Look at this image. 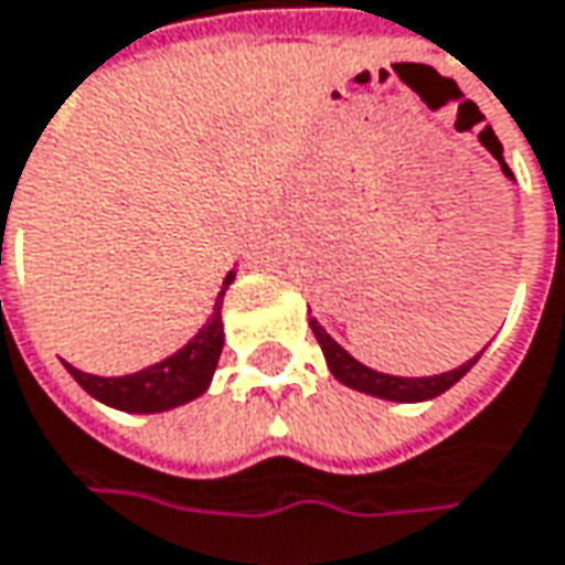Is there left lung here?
<instances>
[{"instance_id": "left-lung-1", "label": "left lung", "mask_w": 565, "mask_h": 565, "mask_svg": "<svg viewBox=\"0 0 565 565\" xmlns=\"http://www.w3.org/2000/svg\"><path fill=\"white\" fill-rule=\"evenodd\" d=\"M311 330H315L317 342H320V349H323V359H327L330 374H333L339 383H345V386H352V390H359V393H367V396H377V399L386 402L434 399V396L446 393L449 386H456V383L475 367V361L481 359V352H478L475 359L466 361V364H459L456 371L434 374V377H396V374H380L374 367L361 364L359 359H352V355L339 345L337 339L330 337V333L317 323V317H311Z\"/></svg>"}]
</instances>
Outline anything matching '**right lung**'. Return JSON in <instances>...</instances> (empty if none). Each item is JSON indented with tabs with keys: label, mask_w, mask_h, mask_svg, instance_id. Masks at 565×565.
Segmentation results:
<instances>
[{
	"label": "right lung",
	"mask_w": 565,
	"mask_h": 565,
	"mask_svg": "<svg viewBox=\"0 0 565 565\" xmlns=\"http://www.w3.org/2000/svg\"><path fill=\"white\" fill-rule=\"evenodd\" d=\"M235 270L226 273L223 289L216 295L213 315L206 317V323L194 333V339H188L179 352H172L169 359L157 361L143 371L125 374V377H97V374H84L72 364L68 374L81 383L84 393H90L94 399L119 408V412H131V415H157V412H169L179 408L185 402L204 396L216 361L223 352V295L232 286Z\"/></svg>",
	"instance_id": "add662e5"
}]
</instances>
